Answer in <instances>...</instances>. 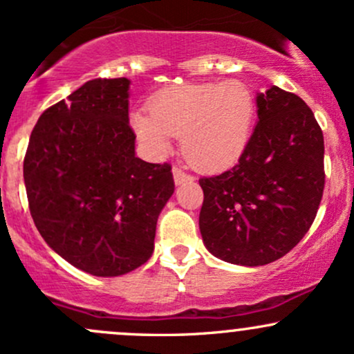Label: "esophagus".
Segmentation results:
<instances>
[{
    "label": "esophagus",
    "mask_w": 354,
    "mask_h": 354,
    "mask_svg": "<svg viewBox=\"0 0 354 354\" xmlns=\"http://www.w3.org/2000/svg\"><path fill=\"white\" fill-rule=\"evenodd\" d=\"M173 178H174V183H176V185H181V183H185V181H192L193 180L192 174L185 173V171L181 168H173Z\"/></svg>",
    "instance_id": "34e87169"
}]
</instances>
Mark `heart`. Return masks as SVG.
I'll use <instances>...</instances> for the list:
<instances>
[{
  "instance_id": "heart-1",
  "label": "heart",
  "mask_w": 354,
  "mask_h": 354,
  "mask_svg": "<svg viewBox=\"0 0 354 354\" xmlns=\"http://www.w3.org/2000/svg\"><path fill=\"white\" fill-rule=\"evenodd\" d=\"M255 100L239 80L169 87L151 100L149 115L133 126L153 153L166 154L171 136H181L185 158L196 168L220 171L235 165L250 139Z\"/></svg>"
}]
</instances>
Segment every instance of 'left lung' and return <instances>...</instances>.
<instances>
[{
  "label": "left lung",
  "instance_id": "left-lung-1",
  "mask_svg": "<svg viewBox=\"0 0 354 354\" xmlns=\"http://www.w3.org/2000/svg\"><path fill=\"white\" fill-rule=\"evenodd\" d=\"M257 126L232 169L201 178L200 232L215 257L257 267L308 234L324 189V138L296 94H257Z\"/></svg>",
  "mask_w": 354,
  "mask_h": 354
}]
</instances>
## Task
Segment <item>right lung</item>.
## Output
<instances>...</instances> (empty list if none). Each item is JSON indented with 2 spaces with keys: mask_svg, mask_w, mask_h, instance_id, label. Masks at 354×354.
I'll return each instance as SVG.
<instances>
[{
  "mask_svg": "<svg viewBox=\"0 0 354 354\" xmlns=\"http://www.w3.org/2000/svg\"><path fill=\"white\" fill-rule=\"evenodd\" d=\"M129 84L126 77L88 80L46 109L23 161L40 235L97 277L127 274L149 260L158 216L174 192L168 162L136 156Z\"/></svg>",
  "mask_w": 354,
  "mask_h": 354,
  "instance_id": "1",
  "label": "right lung"
}]
</instances>
